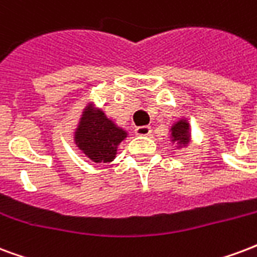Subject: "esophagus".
I'll use <instances>...</instances> for the list:
<instances>
[{
	"mask_svg": "<svg viewBox=\"0 0 257 257\" xmlns=\"http://www.w3.org/2000/svg\"><path fill=\"white\" fill-rule=\"evenodd\" d=\"M150 133H152V128L149 126H141L137 127L136 128V134L137 136H150Z\"/></svg>",
	"mask_w": 257,
	"mask_h": 257,
	"instance_id": "obj_1",
	"label": "esophagus"
}]
</instances>
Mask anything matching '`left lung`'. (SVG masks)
<instances>
[{"instance_id":"left-lung-1","label":"left lung","mask_w":257,"mask_h":257,"mask_svg":"<svg viewBox=\"0 0 257 257\" xmlns=\"http://www.w3.org/2000/svg\"><path fill=\"white\" fill-rule=\"evenodd\" d=\"M169 141L175 145L177 150L187 149L192 142V134H191V124L187 117H180L176 121H173L169 128Z\"/></svg>"}]
</instances>
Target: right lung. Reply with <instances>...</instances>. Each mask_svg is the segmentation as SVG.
<instances>
[{
    "label": "right lung",
    "mask_w": 257,
    "mask_h": 257,
    "mask_svg": "<svg viewBox=\"0 0 257 257\" xmlns=\"http://www.w3.org/2000/svg\"><path fill=\"white\" fill-rule=\"evenodd\" d=\"M128 131L105 115L101 108L89 101L82 109L73 131L76 148L92 163L109 164L116 158L119 145L126 140Z\"/></svg>",
    "instance_id": "obj_1"
}]
</instances>
